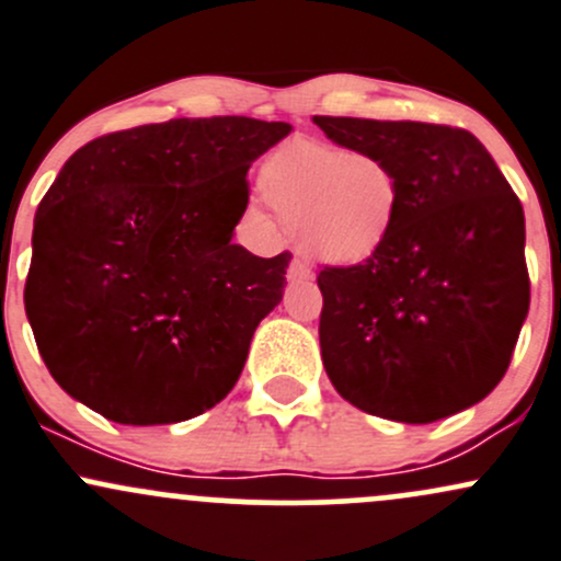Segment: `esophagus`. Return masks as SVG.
<instances>
[{
  "label": "esophagus",
  "instance_id": "34e87169",
  "mask_svg": "<svg viewBox=\"0 0 561 561\" xmlns=\"http://www.w3.org/2000/svg\"><path fill=\"white\" fill-rule=\"evenodd\" d=\"M287 276H290L293 282H309L313 274H311L309 263L300 261V257H295V261L290 263V271H287Z\"/></svg>",
  "mask_w": 561,
  "mask_h": 561
}]
</instances>
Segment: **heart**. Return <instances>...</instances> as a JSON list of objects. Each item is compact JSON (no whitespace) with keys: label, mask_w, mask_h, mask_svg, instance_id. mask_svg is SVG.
Here are the masks:
<instances>
[{"label":"heart","mask_w":561,"mask_h":561,"mask_svg":"<svg viewBox=\"0 0 561 561\" xmlns=\"http://www.w3.org/2000/svg\"><path fill=\"white\" fill-rule=\"evenodd\" d=\"M257 188L293 226L300 250L330 266L378 255L402 210V181L389 159L322 140H298L271 153Z\"/></svg>","instance_id":"heart-1"}]
</instances>
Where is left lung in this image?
Here are the masks:
<instances>
[{"label":"left lung","mask_w":561,"mask_h":561,"mask_svg":"<svg viewBox=\"0 0 561 561\" xmlns=\"http://www.w3.org/2000/svg\"><path fill=\"white\" fill-rule=\"evenodd\" d=\"M337 146L378 151L402 210L370 261L319 271V346L346 402L434 423L501 383L530 309L525 213L490 151L460 127L313 116Z\"/></svg>","instance_id":"obj_1"}]
</instances>
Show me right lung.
<instances>
[{
  "mask_svg": "<svg viewBox=\"0 0 561 561\" xmlns=\"http://www.w3.org/2000/svg\"><path fill=\"white\" fill-rule=\"evenodd\" d=\"M293 125L170 119L73 151L31 237L26 317L69 397L125 426L181 423L233 389L293 255L233 244L248 170Z\"/></svg>",
  "mask_w": 561,
  "mask_h": 561,
  "instance_id": "right-lung-1",
  "label": "right lung"
}]
</instances>
